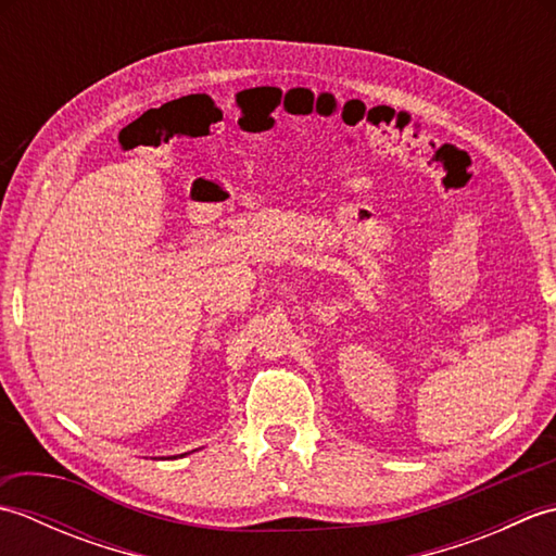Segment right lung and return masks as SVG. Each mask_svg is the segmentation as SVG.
I'll use <instances>...</instances> for the list:
<instances>
[{
	"label": "right lung",
	"mask_w": 556,
	"mask_h": 556,
	"mask_svg": "<svg viewBox=\"0 0 556 556\" xmlns=\"http://www.w3.org/2000/svg\"><path fill=\"white\" fill-rule=\"evenodd\" d=\"M181 456H184V454H181Z\"/></svg>",
	"instance_id": "right-lung-1"
}]
</instances>
